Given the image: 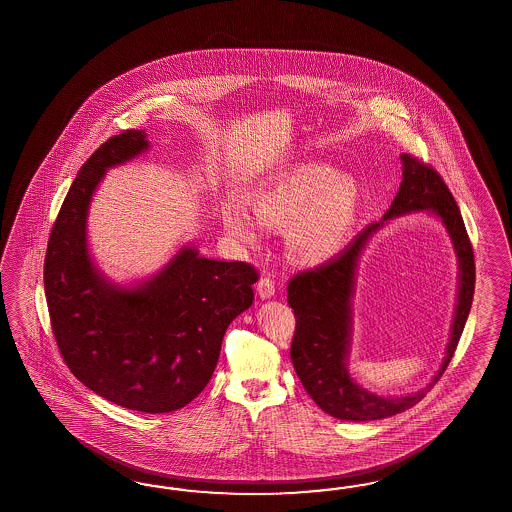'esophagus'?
<instances>
[{
  "label": "esophagus",
  "mask_w": 512,
  "mask_h": 512,
  "mask_svg": "<svg viewBox=\"0 0 512 512\" xmlns=\"http://www.w3.org/2000/svg\"><path fill=\"white\" fill-rule=\"evenodd\" d=\"M257 293L259 296L266 300V298H272V296L276 295V285H274V281L270 278L259 279V283H257Z\"/></svg>",
  "instance_id": "obj_1"
}]
</instances>
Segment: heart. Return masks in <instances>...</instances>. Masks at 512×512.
<instances>
[{"label":"heart","instance_id":"heart-1","mask_svg":"<svg viewBox=\"0 0 512 512\" xmlns=\"http://www.w3.org/2000/svg\"><path fill=\"white\" fill-rule=\"evenodd\" d=\"M360 191L353 178L323 163H300L257 187L253 212L242 204L223 210L227 233L257 246L263 227L283 231L287 257L296 264L325 263L340 251L355 225Z\"/></svg>","mask_w":512,"mask_h":512}]
</instances>
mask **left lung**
<instances>
[{"label":"left lung","instance_id":"1","mask_svg":"<svg viewBox=\"0 0 512 512\" xmlns=\"http://www.w3.org/2000/svg\"><path fill=\"white\" fill-rule=\"evenodd\" d=\"M402 184L381 221L368 225L328 263L300 272L289 281L287 300L295 310L296 330L291 360L311 400L340 420L366 422L387 419L417 405L447 370L464 332L475 293V259L464 219L443 178L413 155L402 154ZM428 211L439 216L450 233L459 257V296L451 338L442 368L419 393L405 397H379L358 386L348 373L352 333V296L357 261L369 238L394 216Z\"/></svg>","mask_w":512,"mask_h":512}]
</instances>
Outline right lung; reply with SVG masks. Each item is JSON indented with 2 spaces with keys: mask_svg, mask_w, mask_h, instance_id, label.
I'll use <instances>...</instances> for the list:
<instances>
[{
  "mask_svg": "<svg viewBox=\"0 0 512 512\" xmlns=\"http://www.w3.org/2000/svg\"><path fill=\"white\" fill-rule=\"evenodd\" d=\"M148 148L144 131L127 129L82 165L48 238L45 295L54 338L80 383L125 409L171 413L208 385L225 330L253 304L259 274L242 261L206 259L191 244L135 285L95 266L93 193L109 169Z\"/></svg>",
  "mask_w": 512,
  "mask_h": 512,
  "instance_id": "right-lung-1",
  "label": "right lung"
}]
</instances>
